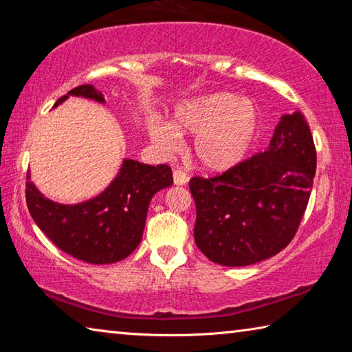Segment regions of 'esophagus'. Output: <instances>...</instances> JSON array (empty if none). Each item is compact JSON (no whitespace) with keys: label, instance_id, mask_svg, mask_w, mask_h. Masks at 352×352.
Here are the masks:
<instances>
[{"label":"esophagus","instance_id":"1","mask_svg":"<svg viewBox=\"0 0 352 352\" xmlns=\"http://www.w3.org/2000/svg\"><path fill=\"white\" fill-rule=\"evenodd\" d=\"M189 182L188 174H184L182 169H174V183L178 184V186H183Z\"/></svg>","mask_w":352,"mask_h":352}]
</instances>
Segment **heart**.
Masks as SVG:
<instances>
[{"instance_id": "b5f03b06", "label": "heart", "mask_w": 352, "mask_h": 352, "mask_svg": "<svg viewBox=\"0 0 352 352\" xmlns=\"http://www.w3.org/2000/svg\"><path fill=\"white\" fill-rule=\"evenodd\" d=\"M261 127L253 100L233 93H212L175 107L172 126L151 119L147 133L163 152H172L180 135H195L192 153L201 168L223 172L243 162Z\"/></svg>"}]
</instances>
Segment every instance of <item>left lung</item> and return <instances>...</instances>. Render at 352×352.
Returning <instances> with one entry per match:
<instances>
[{"mask_svg": "<svg viewBox=\"0 0 352 352\" xmlns=\"http://www.w3.org/2000/svg\"><path fill=\"white\" fill-rule=\"evenodd\" d=\"M315 169L311 129L295 111L281 118L264 152L222 175L190 178L200 252L228 267L252 265L281 252L305 216Z\"/></svg>", "mask_w": 352, "mask_h": 352, "instance_id": "left-lung-1", "label": "left lung"}]
</instances>
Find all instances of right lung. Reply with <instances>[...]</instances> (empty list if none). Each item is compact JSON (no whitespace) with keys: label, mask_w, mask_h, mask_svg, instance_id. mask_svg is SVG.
Returning a JSON list of instances; mask_svg holds the SVG:
<instances>
[{"label":"right lung","mask_w":352,"mask_h":352,"mask_svg":"<svg viewBox=\"0 0 352 352\" xmlns=\"http://www.w3.org/2000/svg\"><path fill=\"white\" fill-rule=\"evenodd\" d=\"M80 96L104 104V94L93 85H80L62 96ZM174 183L168 164H142L124 160L109 186L96 197L76 205L46 199L26 177V204L38 228L67 254L88 264L122 261L140 245L148 204L160 189Z\"/></svg>","instance_id":"right-lung-1"}]
</instances>
